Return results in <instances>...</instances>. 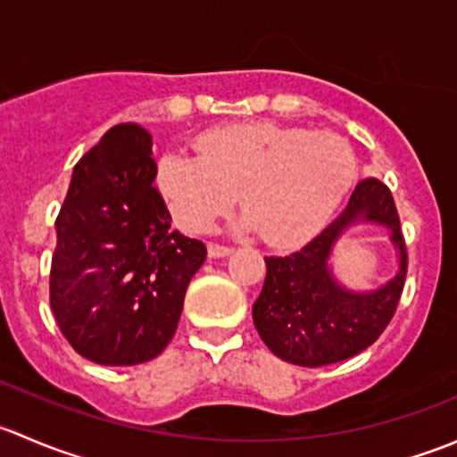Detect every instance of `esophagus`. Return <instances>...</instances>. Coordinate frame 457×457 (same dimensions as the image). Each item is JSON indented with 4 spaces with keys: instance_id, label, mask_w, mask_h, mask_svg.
I'll return each instance as SVG.
<instances>
[{
    "instance_id": "1",
    "label": "esophagus",
    "mask_w": 457,
    "mask_h": 457,
    "mask_svg": "<svg viewBox=\"0 0 457 457\" xmlns=\"http://www.w3.org/2000/svg\"><path fill=\"white\" fill-rule=\"evenodd\" d=\"M229 254H232V247L228 245H219V243H210V245H207V256L210 258H223Z\"/></svg>"
}]
</instances>
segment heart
I'll use <instances>...</instances> for the list:
<instances>
[{"label": "heart", "mask_w": 457, "mask_h": 457, "mask_svg": "<svg viewBox=\"0 0 457 457\" xmlns=\"http://www.w3.org/2000/svg\"><path fill=\"white\" fill-rule=\"evenodd\" d=\"M356 177V152L343 137L270 121L216 128L201 137L196 154L165 152L156 168L181 228L207 229L238 192L245 207L238 225L276 247L301 245L320 232Z\"/></svg>", "instance_id": "obj_1"}]
</instances>
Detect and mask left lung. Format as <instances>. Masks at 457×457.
<instances>
[{
  "label": "left lung",
  "instance_id": "left-lung-1",
  "mask_svg": "<svg viewBox=\"0 0 457 457\" xmlns=\"http://www.w3.org/2000/svg\"><path fill=\"white\" fill-rule=\"evenodd\" d=\"M382 224L399 252L394 279L370 293H353L335 278L328 258L349 227ZM261 296L252 307L262 343L274 356L301 367L347 361L367 349L395 314L407 276V247L389 187L365 179L349 196L338 219L289 256H267Z\"/></svg>",
  "mask_w": 457,
  "mask_h": 457
}]
</instances>
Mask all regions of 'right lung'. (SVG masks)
<instances>
[{"mask_svg": "<svg viewBox=\"0 0 457 457\" xmlns=\"http://www.w3.org/2000/svg\"><path fill=\"white\" fill-rule=\"evenodd\" d=\"M152 135L110 128L72 170L59 210L50 307L77 353L108 367L159 356L177 331L205 245L170 228Z\"/></svg>", "mask_w": 457, "mask_h": 457, "instance_id": "right-lung-1", "label": "right lung"}]
</instances>
